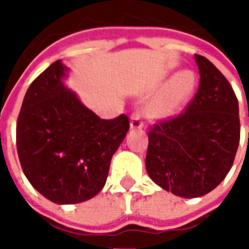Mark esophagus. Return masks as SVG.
<instances>
[{
	"instance_id": "obj_1",
	"label": "esophagus",
	"mask_w": 249,
	"mask_h": 249,
	"mask_svg": "<svg viewBox=\"0 0 249 249\" xmlns=\"http://www.w3.org/2000/svg\"><path fill=\"white\" fill-rule=\"evenodd\" d=\"M142 119H141V114L140 113H133L132 114V117H130V128L132 129H141L142 128Z\"/></svg>"
}]
</instances>
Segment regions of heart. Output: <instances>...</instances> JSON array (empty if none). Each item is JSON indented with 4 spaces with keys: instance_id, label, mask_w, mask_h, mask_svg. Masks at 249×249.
<instances>
[{
    "instance_id": "1",
    "label": "heart",
    "mask_w": 249,
    "mask_h": 249,
    "mask_svg": "<svg viewBox=\"0 0 249 249\" xmlns=\"http://www.w3.org/2000/svg\"><path fill=\"white\" fill-rule=\"evenodd\" d=\"M193 88L195 76L192 71H183L176 73L153 98L149 107V114L156 119H164L178 113L191 97Z\"/></svg>"
}]
</instances>
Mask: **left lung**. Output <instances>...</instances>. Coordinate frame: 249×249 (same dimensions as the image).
I'll return each mask as SVG.
<instances>
[{"instance_id":"left-lung-1","label":"left lung","mask_w":249,"mask_h":249,"mask_svg":"<svg viewBox=\"0 0 249 249\" xmlns=\"http://www.w3.org/2000/svg\"><path fill=\"white\" fill-rule=\"evenodd\" d=\"M195 60L197 93L185 112L152 125L145 157L149 178L184 198L204 196L224 180L240 141L239 103L231 84L205 57L195 54Z\"/></svg>"}]
</instances>
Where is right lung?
<instances>
[{
  "label": "right lung",
  "mask_w": 249,
  "mask_h": 249,
  "mask_svg": "<svg viewBox=\"0 0 249 249\" xmlns=\"http://www.w3.org/2000/svg\"><path fill=\"white\" fill-rule=\"evenodd\" d=\"M66 71L58 60L30 84L17 120V152L25 176L42 196L77 204L105 185L129 119H100L64 85Z\"/></svg>",
  "instance_id": "obj_1"
}]
</instances>
